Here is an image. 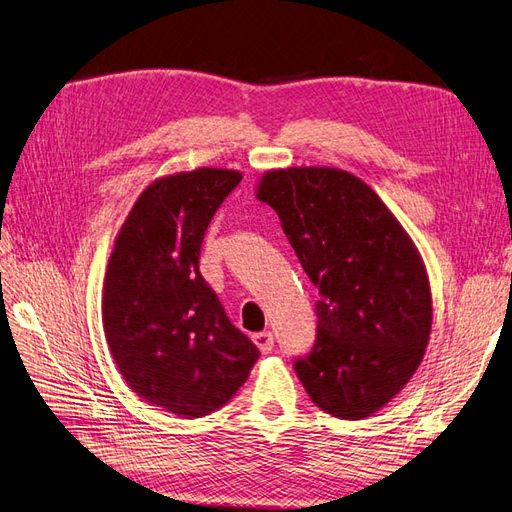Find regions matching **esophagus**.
I'll use <instances>...</instances> for the list:
<instances>
[{"instance_id":"34e87169","label":"esophagus","mask_w":512,"mask_h":512,"mask_svg":"<svg viewBox=\"0 0 512 512\" xmlns=\"http://www.w3.org/2000/svg\"><path fill=\"white\" fill-rule=\"evenodd\" d=\"M254 344L258 346V350H260L262 354H267V352H271L273 346H275V337H273L271 331H262V333H256V335H254Z\"/></svg>"}]
</instances>
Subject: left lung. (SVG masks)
<instances>
[{
	"mask_svg": "<svg viewBox=\"0 0 512 512\" xmlns=\"http://www.w3.org/2000/svg\"><path fill=\"white\" fill-rule=\"evenodd\" d=\"M258 200L273 207L318 288L316 344L294 359L314 404L359 421L404 389L431 333V290L408 232L346 170H271Z\"/></svg>",
	"mask_w": 512,
	"mask_h": 512,
	"instance_id": "1",
	"label": "left lung"
}]
</instances>
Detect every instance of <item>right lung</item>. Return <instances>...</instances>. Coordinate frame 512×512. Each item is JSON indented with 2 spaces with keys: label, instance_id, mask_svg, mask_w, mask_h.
Here are the masks:
<instances>
[{
  "label": "right lung",
  "instance_id": "right-lung-1",
  "mask_svg": "<svg viewBox=\"0 0 512 512\" xmlns=\"http://www.w3.org/2000/svg\"><path fill=\"white\" fill-rule=\"evenodd\" d=\"M239 181L226 168L153 181L104 277V335L121 376L147 404L185 418L228 404L260 356L198 271L207 226Z\"/></svg>",
  "mask_w": 512,
  "mask_h": 512
}]
</instances>
